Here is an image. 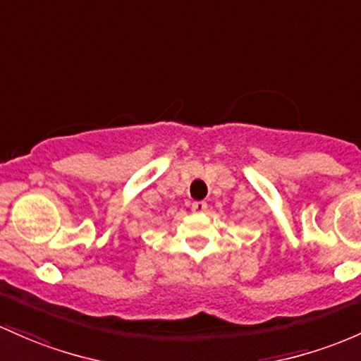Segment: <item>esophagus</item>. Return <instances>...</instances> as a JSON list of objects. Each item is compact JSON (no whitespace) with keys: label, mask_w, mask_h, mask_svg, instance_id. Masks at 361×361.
<instances>
[{"label":"esophagus","mask_w":361,"mask_h":361,"mask_svg":"<svg viewBox=\"0 0 361 361\" xmlns=\"http://www.w3.org/2000/svg\"><path fill=\"white\" fill-rule=\"evenodd\" d=\"M192 211L193 212H205V211H207V204H205V202H202V200L193 202Z\"/></svg>","instance_id":"obj_1"}]
</instances>
